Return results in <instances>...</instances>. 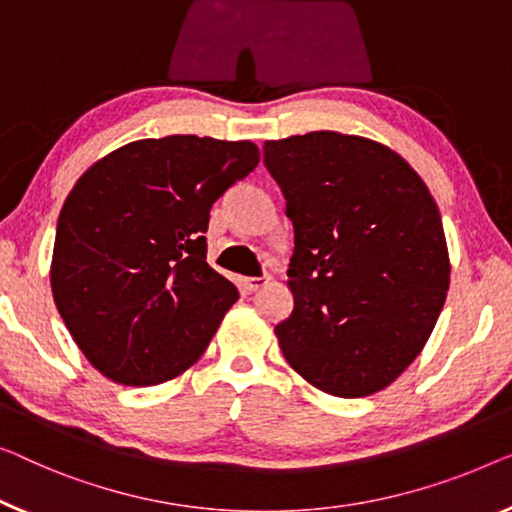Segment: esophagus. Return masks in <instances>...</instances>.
Here are the masks:
<instances>
[{
  "mask_svg": "<svg viewBox=\"0 0 512 512\" xmlns=\"http://www.w3.org/2000/svg\"><path fill=\"white\" fill-rule=\"evenodd\" d=\"M266 282H269V278H241V289L243 292L253 294L257 289H262Z\"/></svg>",
  "mask_w": 512,
  "mask_h": 512,
  "instance_id": "1",
  "label": "esophagus"
}]
</instances>
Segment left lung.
Returning <instances> with one entry per match:
<instances>
[{"mask_svg":"<svg viewBox=\"0 0 512 512\" xmlns=\"http://www.w3.org/2000/svg\"><path fill=\"white\" fill-rule=\"evenodd\" d=\"M264 163L294 225L282 354L335 398L381 391L421 354L451 285L430 188L398 151L335 131L266 140Z\"/></svg>","mask_w":512,"mask_h":512,"instance_id":"8db88e82","label":"left lung"}]
</instances>
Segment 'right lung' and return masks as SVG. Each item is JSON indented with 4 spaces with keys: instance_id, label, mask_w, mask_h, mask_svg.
<instances>
[{
    "instance_id": "right-lung-1",
    "label": "right lung",
    "mask_w": 512,
    "mask_h": 512,
    "mask_svg": "<svg viewBox=\"0 0 512 512\" xmlns=\"http://www.w3.org/2000/svg\"><path fill=\"white\" fill-rule=\"evenodd\" d=\"M259 163L255 142L167 135L128 142L75 181L57 220L52 299L114 384L188 370L239 299L207 264L211 204Z\"/></svg>"
}]
</instances>
